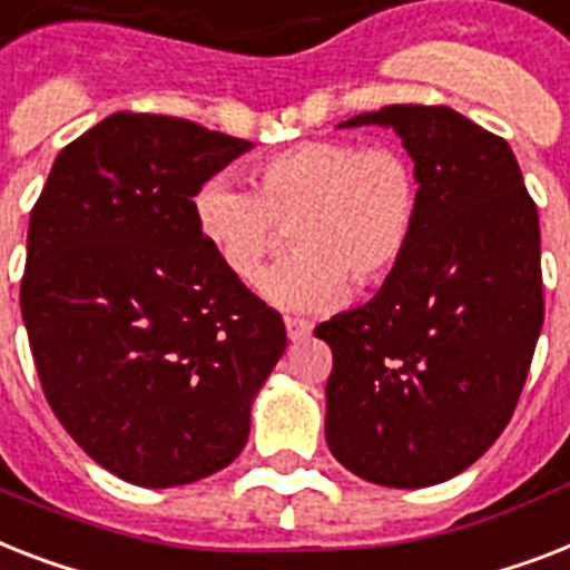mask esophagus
<instances>
[{
    "instance_id": "obj_1",
    "label": "esophagus",
    "mask_w": 570,
    "mask_h": 570,
    "mask_svg": "<svg viewBox=\"0 0 570 570\" xmlns=\"http://www.w3.org/2000/svg\"><path fill=\"white\" fill-rule=\"evenodd\" d=\"M285 330H288L291 341H303L312 335V323L303 321V317H285Z\"/></svg>"
}]
</instances>
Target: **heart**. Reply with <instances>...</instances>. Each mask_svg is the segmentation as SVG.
<instances>
[{
    "mask_svg": "<svg viewBox=\"0 0 570 570\" xmlns=\"http://www.w3.org/2000/svg\"><path fill=\"white\" fill-rule=\"evenodd\" d=\"M256 190L214 176L194 197V220L214 256L256 282L291 226L294 256L264 273L273 306L314 312L382 288L406 262L421 223V173L406 149L362 140H303L253 167Z\"/></svg>",
    "mask_w": 570,
    "mask_h": 570,
    "instance_id": "1",
    "label": "heart"
}]
</instances>
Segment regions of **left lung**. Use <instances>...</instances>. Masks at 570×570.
I'll use <instances>...</instances> for the list:
<instances>
[{
	"mask_svg": "<svg viewBox=\"0 0 570 570\" xmlns=\"http://www.w3.org/2000/svg\"><path fill=\"white\" fill-rule=\"evenodd\" d=\"M421 173L406 262L314 335L332 347L326 444L356 476L423 489L471 468L507 430L544 323L539 212L503 138L448 105H389Z\"/></svg>",
	"mask_w": 570,
	"mask_h": 570,
	"instance_id": "obj_1",
	"label": "left lung"
}]
</instances>
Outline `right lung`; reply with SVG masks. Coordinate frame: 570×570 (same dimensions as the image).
I'll list each match as a JSON object with an SVG mask.
<instances>
[{"instance_id": "right-lung-1", "label": "right lung", "mask_w": 570, "mask_h": 570, "mask_svg": "<svg viewBox=\"0 0 570 570\" xmlns=\"http://www.w3.org/2000/svg\"><path fill=\"white\" fill-rule=\"evenodd\" d=\"M249 147L117 111L58 153L31 208L20 306L40 385L72 441L135 485L229 465L288 344L194 220L197 190Z\"/></svg>"}]
</instances>
